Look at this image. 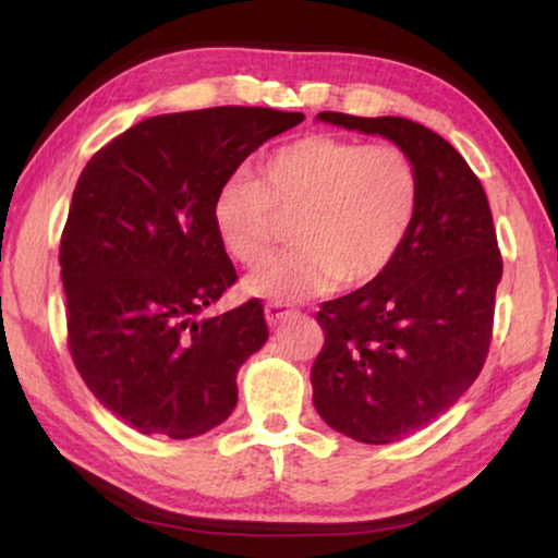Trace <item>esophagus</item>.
<instances>
[{"label":"esophagus","mask_w":558,"mask_h":558,"mask_svg":"<svg viewBox=\"0 0 558 558\" xmlns=\"http://www.w3.org/2000/svg\"><path fill=\"white\" fill-rule=\"evenodd\" d=\"M264 315H266V323H269L271 327H277L281 319L292 317V307H289V304H284V302H266Z\"/></svg>","instance_id":"obj_1"}]
</instances>
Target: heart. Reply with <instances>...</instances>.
Listing matches in <instances>:
<instances>
[{
    "instance_id": "obj_1",
    "label": "heart",
    "mask_w": 558,
    "mask_h": 558,
    "mask_svg": "<svg viewBox=\"0 0 558 558\" xmlns=\"http://www.w3.org/2000/svg\"><path fill=\"white\" fill-rule=\"evenodd\" d=\"M422 203V174L399 144H363L310 134L281 144L258 178L231 174L213 195L210 218L220 246L243 266L269 258L281 220L287 254L246 279L251 294L296 302L340 281L378 279L407 243Z\"/></svg>"
}]
</instances>
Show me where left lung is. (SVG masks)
Masks as SVG:
<instances>
[{
	"instance_id": "obj_1",
	"label": "left lung",
	"mask_w": 558,
	"mask_h": 558,
	"mask_svg": "<svg viewBox=\"0 0 558 558\" xmlns=\"http://www.w3.org/2000/svg\"><path fill=\"white\" fill-rule=\"evenodd\" d=\"M317 119L386 136L422 174L416 220L393 264L317 312V414L350 439L388 445L437 422L483 371L502 277L498 235L477 174L432 129L338 111Z\"/></svg>"
}]
</instances>
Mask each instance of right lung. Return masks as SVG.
<instances>
[{"label":"right lung","instance_id":"add662e5","mask_svg":"<svg viewBox=\"0 0 558 558\" xmlns=\"http://www.w3.org/2000/svg\"><path fill=\"white\" fill-rule=\"evenodd\" d=\"M302 119L262 106L162 113L83 167L60 235L68 350L90 393L136 432L190 439L235 409V373L269 327L258 300L201 317L239 279L213 195Z\"/></svg>","mask_w":558,"mask_h":558}]
</instances>
